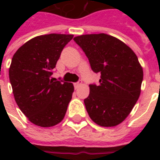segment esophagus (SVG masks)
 <instances>
[{
    "mask_svg": "<svg viewBox=\"0 0 160 160\" xmlns=\"http://www.w3.org/2000/svg\"><path fill=\"white\" fill-rule=\"evenodd\" d=\"M73 86H74V88L76 89V88H78V87H80V83H74V84H73Z\"/></svg>",
    "mask_w": 160,
    "mask_h": 160,
    "instance_id": "34e87169",
    "label": "esophagus"
}]
</instances>
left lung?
<instances>
[{"instance_id":"left-lung-1","label":"left lung","mask_w":160,"mask_h":160,"mask_svg":"<svg viewBox=\"0 0 160 160\" xmlns=\"http://www.w3.org/2000/svg\"><path fill=\"white\" fill-rule=\"evenodd\" d=\"M73 40L89 60L91 68L99 73V85H90L84 100L89 117L101 127L122 122L141 94L143 69L137 56L122 41L105 33L86 34Z\"/></svg>"}]
</instances>
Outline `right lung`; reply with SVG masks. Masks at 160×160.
I'll return each mask as SVG.
<instances>
[{
	"label": "right lung",
	"mask_w": 160,
	"mask_h": 160,
	"mask_svg": "<svg viewBox=\"0 0 160 160\" xmlns=\"http://www.w3.org/2000/svg\"><path fill=\"white\" fill-rule=\"evenodd\" d=\"M72 34H46L33 38L14 53L9 79L16 103L37 126L53 127L65 117L73 85L55 81L52 69Z\"/></svg>",
	"instance_id": "1"
}]
</instances>
